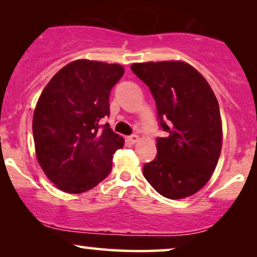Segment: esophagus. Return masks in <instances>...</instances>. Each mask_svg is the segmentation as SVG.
I'll return each instance as SVG.
<instances>
[{
	"label": "esophagus",
	"instance_id": "34e87169",
	"mask_svg": "<svg viewBox=\"0 0 257 257\" xmlns=\"http://www.w3.org/2000/svg\"><path fill=\"white\" fill-rule=\"evenodd\" d=\"M138 140H139V137L137 135H132V136L128 137V142L131 144H136L137 142H138Z\"/></svg>",
	"mask_w": 257,
	"mask_h": 257
}]
</instances>
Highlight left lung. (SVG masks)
Returning a JSON list of instances; mask_svg holds the SVG:
<instances>
[{
    "label": "left lung",
    "instance_id": "left-lung-1",
    "mask_svg": "<svg viewBox=\"0 0 257 257\" xmlns=\"http://www.w3.org/2000/svg\"><path fill=\"white\" fill-rule=\"evenodd\" d=\"M131 70L150 87L159 126L167 133L157 138V157L144 165V177L165 198L194 194L220 158L222 125L215 94L185 62L135 63Z\"/></svg>",
    "mask_w": 257,
    "mask_h": 257
}]
</instances>
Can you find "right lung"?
<instances>
[{"mask_svg": "<svg viewBox=\"0 0 257 257\" xmlns=\"http://www.w3.org/2000/svg\"><path fill=\"white\" fill-rule=\"evenodd\" d=\"M124 75L119 64L78 59L52 77L33 119L36 156L47 177L63 192L84 193L110 174L124 139L110 128L112 87Z\"/></svg>", "mask_w": 257, "mask_h": 257, "instance_id": "right-lung-1", "label": "right lung"}]
</instances>
